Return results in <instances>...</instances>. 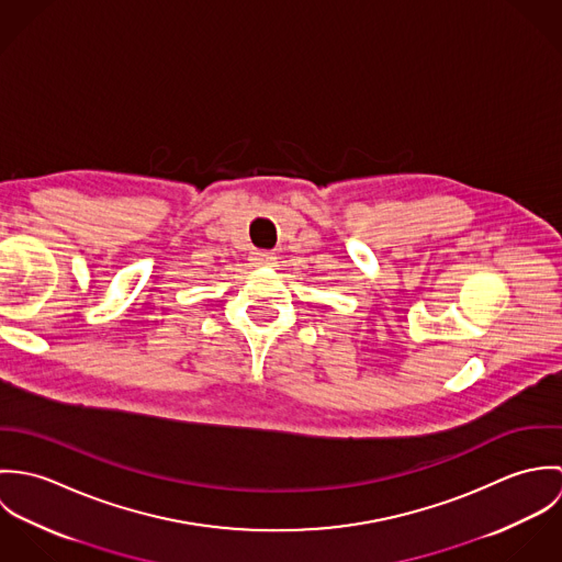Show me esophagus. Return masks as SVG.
Masks as SVG:
<instances>
[{"instance_id":"esophagus-1","label":"esophagus","mask_w":562,"mask_h":562,"mask_svg":"<svg viewBox=\"0 0 562 562\" xmlns=\"http://www.w3.org/2000/svg\"><path fill=\"white\" fill-rule=\"evenodd\" d=\"M252 263L255 266H274V255L268 250H255L252 252Z\"/></svg>"}]
</instances>
